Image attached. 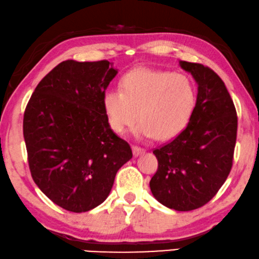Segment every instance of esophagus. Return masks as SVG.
Instances as JSON below:
<instances>
[{"mask_svg":"<svg viewBox=\"0 0 259 259\" xmlns=\"http://www.w3.org/2000/svg\"><path fill=\"white\" fill-rule=\"evenodd\" d=\"M133 152H134L135 156H138V155H141V154H143V152H145V149L138 147V145H134Z\"/></svg>","mask_w":259,"mask_h":259,"instance_id":"obj_1","label":"esophagus"}]
</instances>
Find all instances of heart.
Here are the masks:
<instances>
[{"label": "heart", "mask_w": 259, "mask_h": 259, "mask_svg": "<svg viewBox=\"0 0 259 259\" xmlns=\"http://www.w3.org/2000/svg\"><path fill=\"white\" fill-rule=\"evenodd\" d=\"M196 102L197 92L189 76L143 68L129 71L123 76L121 90L103 96L104 111L115 133H124L140 118L138 136L158 140L176 136L185 128Z\"/></svg>", "instance_id": "obj_1"}]
</instances>
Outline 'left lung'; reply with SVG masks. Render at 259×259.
<instances>
[{
    "label": "left lung",
    "instance_id": "1",
    "mask_svg": "<svg viewBox=\"0 0 259 259\" xmlns=\"http://www.w3.org/2000/svg\"><path fill=\"white\" fill-rule=\"evenodd\" d=\"M180 64L197 82V102L188 125L152 151L158 167L150 189L163 205L190 211L211 201L227 181L238 119L227 87L212 69L185 61Z\"/></svg>",
    "mask_w": 259,
    "mask_h": 259
}]
</instances>
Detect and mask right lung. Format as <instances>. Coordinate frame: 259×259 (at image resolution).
Instances as JSON below:
<instances>
[{"mask_svg":"<svg viewBox=\"0 0 259 259\" xmlns=\"http://www.w3.org/2000/svg\"><path fill=\"white\" fill-rule=\"evenodd\" d=\"M117 74L107 60L61 62L36 87L23 116L29 169L49 199L85 212L110 194L129 143L109 125L103 96Z\"/></svg>","mask_w":259,"mask_h":259,"instance_id":"obj_1","label":"right lung"}]
</instances>
